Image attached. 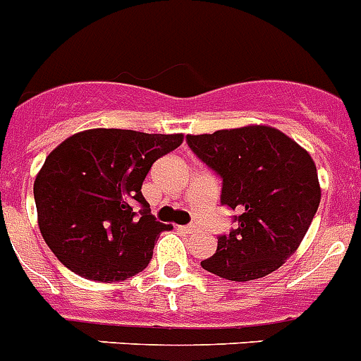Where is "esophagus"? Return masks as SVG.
<instances>
[{
    "label": "esophagus",
    "instance_id": "obj_1",
    "mask_svg": "<svg viewBox=\"0 0 361 361\" xmlns=\"http://www.w3.org/2000/svg\"><path fill=\"white\" fill-rule=\"evenodd\" d=\"M180 228V230H183V232H186V233H193V232H197V230H199V228H197V224H184V226H178Z\"/></svg>",
    "mask_w": 361,
    "mask_h": 361
}]
</instances>
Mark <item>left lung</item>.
I'll list each match as a JSON object with an SVG mask.
<instances>
[{"mask_svg":"<svg viewBox=\"0 0 361 361\" xmlns=\"http://www.w3.org/2000/svg\"><path fill=\"white\" fill-rule=\"evenodd\" d=\"M206 166L223 178L221 202L235 210V230L221 235L217 252L201 261L230 281L269 276L303 241L322 201L309 151L270 126L188 135Z\"/></svg>","mask_w":361,"mask_h":361,"instance_id":"8db88e82","label":"left lung"}]
</instances>
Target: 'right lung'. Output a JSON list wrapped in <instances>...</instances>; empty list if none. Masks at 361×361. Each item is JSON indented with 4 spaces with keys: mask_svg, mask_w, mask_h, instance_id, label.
Wrapping results in <instances>:
<instances>
[{
    "mask_svg": "<svg viewBox=\"0 0 361 361\" xmlns=\"http://www.w3.org/2000/svg\"><path fill=\"white\" fill-rule=\"evenodd\" d=\"M183 140V133L97 128L49 153L34 180V201L39 232L61 264L98 283L124 281L146 269L169 224L151 215L140 190L153 162Z\"/></svg>",
    "mask_w": 361,
    "mask_h": 361,
    "instance_id": "1",
    "label": "right lung"
}]
</instances>
